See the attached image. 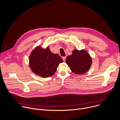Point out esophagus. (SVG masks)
<instances>
[{"label": "esophagus", "instance_id": "1", "mask_svg": "<svg viewBox=\"0 0 120 120\" xmlns=\"http://www.w3.org/2000/svg\"><path fill=\"white\" fill-rule=\"evenodd\" d=\"M66 59V57H65V56L62 57V59H63V61H65Z\"/></svg>", "mask_w": 120, "mask_h": 120}]
</instances>
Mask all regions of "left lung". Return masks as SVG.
Returning a JSON list of instances; mask_svg holds the SVG:
<instances>
[{"instance_id": "obj_1", "label": "left lung", "mask_w": 120, "mask_h": 120, "mask_svg": "<svg viewBox=\"0 0 120 120\" xmlns=\"http://www.w3.org/2000/svg\"><path fill=\"white\" fill-rule=\"evenodd\" d=\"M66 63L72 72L76 74H83L89 70L92 63V58L85 50H74L72 54L68 56Z\"/></svg>"}]
</instances>
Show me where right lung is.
Segmentation results:
<instances>
[{"instance_id":"1","label":"right lung","mask_w":120,"mask_h":120,"mask_svg":"<svg viewBox=\"0 0 120 120\" xmlns=\"http://www.w3.org/2000/svg\"><path fill=\"white\" fill-rule=\"evenodd\" d=\"M29 59L31 70L42 78L50 77L54 75L59 64L63 62L58 54L51 52L48 47L42 49L40 46L32 52Z\"/></svg>"}]
</instances>
